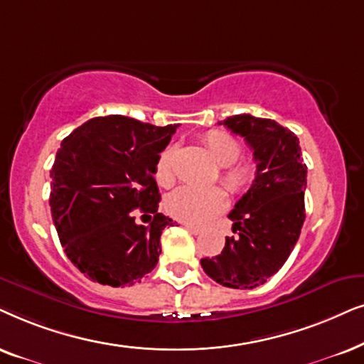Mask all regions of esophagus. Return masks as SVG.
Here are the masks:
<instances>
[{
	"label": "esophagus",
	"mask_w": 364,
	"mask_h": 364,
	"mask_svg": "<svg viewBox=\"0 0 364 364\" xmlns=\"http://www.w3.org/2000/svg\"><path fill=\"white\" fill-rule=\"evenodd\" d=\"M183 226H185L186 230L190 231V232H193V235H200V232L203 231L201 228H198V226H193V225H188V223H185V225H183Z\"/></svg>",
	"instance_id": "esophagus-1"
}]
</instances>
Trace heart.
Masks as SVG:
<instances>
[{"mask_svg":"<svg viewBox=\"0 0 364 364\" xmlns=\"http://www.w3.org/2000/svg\"><path fill=\"white\" fill-rule=\"evenodd\" d=\"M203 143L218 166H221L220 179L228 191L240 195L253 183L255 166L251 161L240 159L241 143L235 136L220 129H211L203 136ZM174 154H176L174 148L163 149L154 164V178L164 188L171 186L176 179ZM225 206L226 196L220 188L196 190L191 186H183L173 191L166 200V211L169 215L188 225H205L213 216L225 210Z\"/></svg>","mask_w":364,"mask_h":364,"instance_id":"heart-1","label":"heart"}]
</instances>
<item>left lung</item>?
Segmentation results:
<instances>
[{
	"mask_svg": "<svg viewBox=\"0 0 364 364\" xmlns=\"http://www.w3.org/2000/svg\"><path fill=\"white\" fill-rule=\"evenodd\" d=\"M220 124L253 149L256 176L230 215L232 232L215 258H203L205 273L226 288L261 287L287 263L304 221L308 168L299 139L273 119L235 114Z\"/></svg>",
	"mask_w": 364,
	"mask_h": 364,
	"instance_id": "8db88e82",
	"label": "left lung"
}]
</instances>
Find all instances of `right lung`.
<instances>
[{
    "mask_svg": "<svg viewBox=\"0 0 364 364\" xmlns=\"http://www.w3.org/2000/svg\"><path fill=\"white\" fill-rule=\"evenodd\" d=\"M176 128L111 114L88 119L61 141L51 216L66 256L90 279L133 287L156 266L161 232L174 223L158 213L154 164ZM134 209L149 225L136 221Z\"/></svg>",
    "mask_w": 364,
    "mask_h": 364,
    "instance_id": "1",
    "label": "right lung"
}]
</instances>
